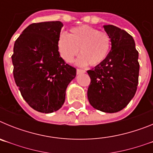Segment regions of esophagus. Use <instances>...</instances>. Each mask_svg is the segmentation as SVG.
Masks as SVG:
<instances>
[{"mask_svg": "<svg viewBox=\"0 0 153 153\" xmlns=\"http://www.w3.org/2000/svg\"><path fill=\"white\" fill-rule=\"evenodd\" d=\"M84 73H86V71L83 70H80V69H77V70H76V74H84Z\"/></svg>", "mask_w": 153, "mask_h": 153, "instance_id": "esophagus-1", "label": "esophagus"}]
</instances>
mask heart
<instances>
[{"label": "heart", "mask_w": 153, "mask_h": 153, "mask_svg": "<svg viewBox=\"0 0 153 153\" xmlns=\"http://www.w3.org/2000/svg\"><path fill=\"white\" fill-rule=\"evenodd\" d=\"M110 46V37L106 32L85 25L72 28L69 35L61 33L57 40L58 52L64 61L71 63L79 51L81 55L76 64L80 67L102 63L109 53Z\"/></svg>", "instance_id": "b5f03b06"}]
</instances>
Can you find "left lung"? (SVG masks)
Masks as SVG:
<instances>
[{"label":"left lung","instance_id":"left-lung-1","mask_svg":"<svg viewBox=\"0 0 153 153\" xmlns=\"http://www.w3.org/2000/svg\"><path fill=\"white\" fill-rule=\"evenodd\" d=\"M103 28L110 37L111 51L102 63L87 71L91 79L87 97L93 108L113 113L124 109L136 93L139 53L126 31L113 25Z\"/></svg>","mask_w":153,"mask_h":153}]
</instances>
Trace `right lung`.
<instances>
[{
    "label": "right lung",
    "mask_w": 153,
    "mask_h": 153,
    "mask_svg": "<svg viewBox=\"0 0 153 153\" xmlns=\"http://www.w3.org/2000/svg\"><path fill=\"white\" fill-rule=\"evenodd\" d=\"M63 24L34 23L24 30L13 46V78L24 100L40 113L57 111L76 70L65 63L57 49Z\"/></svg>",
    "instance_id": "add662e5"
}]
</instances>
